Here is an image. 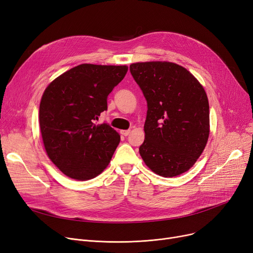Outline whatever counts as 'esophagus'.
I'll list each match as a JSON object with an SVG mask.
<instances>
[{
  "mask_svg": "<svg viewBox=\"0 0 253 253\" xmlns=\"http://www.w3.org/2000/svg\"><path fill=\"white\" fill-rule=\"evenodd\" d=\"M121 134L124 136H128L130 134V130H121Z\"/></svg>",
  "mask_w": 253,
  "mask_h": 253,
  "instance_id": "esophagus-1",
  "label": "esophagus"
}]
</instances>
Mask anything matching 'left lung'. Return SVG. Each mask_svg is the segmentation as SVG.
<instances>
[{
    "label": "left lung",
    "mask_w": 253,
    "mask_h": 253,
    "mask_svg": "<svg viewBox=\"0 0 253 253\" xmlns=\"http://www.w3.org/2000/svg\"><path fill=\"white\" fill-rule=\"evenodd\" d=\"M130 73L148 103L139 154L155 173L177 176L193 167L206 147V92L187 69L173 62L132 63Z\"/></svg>",
    "instance_id": "1"
}]
</instances>
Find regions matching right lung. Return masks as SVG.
I'll return each mask as SVG.
<instances>
[{"instance_id": "obj_1", "label": "right lung", "mask_w": 253, "mask_h": 253, "mask_svg": "<svg viewBox=\"0 0 253 253\" xmlns=\"http://www.w3.org/2000/svg\"><path fill=\"white\" fill-rule=\"evenodd\" d=\"M127 71L126 65L83 63L45 89L40 129L49 159L66 176L88 180L109 165L120 135L109 124L95 123L108 110L106 99Z\"/></svg>"}]
</instances>
